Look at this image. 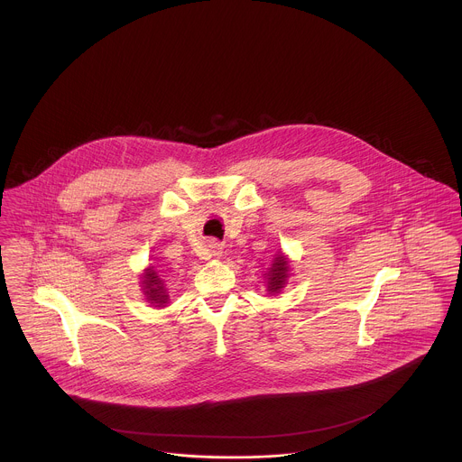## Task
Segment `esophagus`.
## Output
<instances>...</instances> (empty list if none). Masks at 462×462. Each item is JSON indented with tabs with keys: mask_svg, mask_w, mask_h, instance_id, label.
Listing matches in <instances>:
<instances>
[{
	"mask_svg": "<svg viewBox=\"0 0 462 462\" xmlns=\"http://www.w3.org/2000/svg\"><path fill=\"white\" fill-rule=\"evenodd\" d=\"M208 253H209L211 258H218V256L222 254V244L211 240V242L208 244Z\"/></svg>",
	"mask_w": 462,
	"mask_h": 462,
	"instance_id": "34e87169",
	"label": "esophagus"
}]
</instances>
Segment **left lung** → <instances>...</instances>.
I'll return each mask as SVG.
<instances>
[{
  "mask_svg": "<svg viewBox=\"0 0 462 462\" xmlns=\"http://www.w3.org/2000/svg\"><path fill=\"white\" fill-rule=\"evenodd\" d=\"M288 270H290V264H288V258L286 256L279 254V256L273 258L272 266L264 273L266 275V290H268V293H279L284 288L286 279H288Z\"/></svg>",
  "mask_w": 462,
  "mask_h": 462,
  "instance_id": "1",
  "label": "left lung"
}]
</instances>
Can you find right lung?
<instances>
[{"label":"right lung","instance_id":"add662e5","mask_svg":"<svg viewBox=\"0 0 462 462\" xmlns=\"http://www.w3.org/2000/svg\"><path fill=\"white\" fill-rule=\"evenodd\" d=\"M142 290H143V295L147 297V302H151L158 308H163L169 300L163 281L160 279V275L156 273V270L152 266L145 268V272L142 275Z\"/></svg>","mask_w":462,"mask_h":462}]
</instances>
